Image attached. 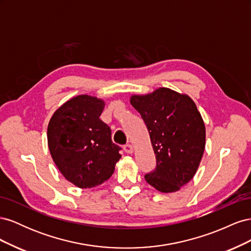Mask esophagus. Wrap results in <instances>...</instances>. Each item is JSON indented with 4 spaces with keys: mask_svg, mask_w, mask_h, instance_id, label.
Segmentation results:
<instances>
[{
    "mask_svg": "<svg viewBox=\"0 0 251 251\" xmlns=\"http://www.w3.org/2000/svg\"><path fill=\"white\" fill-rule=\"evenodd\" d=\"M124 150L126 154H132L134 151L132 144H130V143H127V144H126V146H124Z\"/></svg>",
    "mask_w": 251,
    "mask_h": 251,
    "instance_id": "1",
    "label": "esophagus"
}]
</instances>
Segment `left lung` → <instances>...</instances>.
Returning a JSON list of instances; mask_svg holds the SVG:
<instances>
[{
    "label": "left lung",
    "mask_w": 251,
    "mask_h": 251,
    "mask_svg": "<svg viewBox=\"0 0 251 251\" xmlns=\"http://www.w3.org/2000/svg\"><path fill=\"white\" fill-rule=\"evenodd\" d=\"M131 103L147 125L156 155V168L144 179L159 192L179 191L195 176L204 153L201 114L191 97L168 88L134 95Z\"/></svg>",
    "instance_id": "obj_1"
}]
</instances>
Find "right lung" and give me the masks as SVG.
Listing matches in <instances>:
<instances>
[{
    "label": "right lung",
    "mask_w": 251,
    "mask_h": 251,
    "mask_svg": "<svg viewBox=\"0 0 251 251\" xmlns=\"http://www.w3.org/2000/svg\"><path fill=\"white\" fill-rule=\"evenodd\" d=\"M101 100L78 95L65 102L48 125V147L63 176L80 188L107 181L121 158V148L111 138V128L100 118Z\"/></svg>",
    "instance_id": "add662e5"
}]
</instances>
